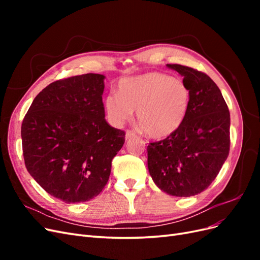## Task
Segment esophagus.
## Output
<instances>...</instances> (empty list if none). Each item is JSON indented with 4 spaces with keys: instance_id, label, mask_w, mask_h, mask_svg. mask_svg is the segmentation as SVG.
<instances>
[{
    "instance_id": "obj_1",
    "label": "esophagus",
    "mask_w": 260,
    "mask_h": 260,
    "mask_svg": "<svg viewBox=\"0 0 260 260\" xmlns=\"http://www.w3.org/2000/svg\"><path fill=\"white\" fill-rule=\"evenodd\" d=\"M137 135H136V132L135 131H132V130H127L125 131V139H131V138H135Z\"/></svg>"
}]
</instances>
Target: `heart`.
Returning a JSON list of instances; mask_svg holds the SVG:
<instances>
[{
    "label": "heart",
    "instance_id": "1",
    "mask_svg": "<svg viewBox=\"0 0 260 260\" xmlns=\"http://www.w3.org/2000/svg\"><path fill=\"white\" fill-rule=\"evenodd\" d=\"M192 93L180 78L149 72L122 78L117 94L105 99L106 113L114 123L129 119L137 109V121L148 137L165 139L176 133L185 120L191 105Z\"/></svg>",
    "mask_w": 260,
    "mask_h": 260
}]
</instances>
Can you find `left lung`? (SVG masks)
Returning a JSON list of instances; mask_svg holds the SVG:
<instances>
[{"mask_svg":"<svg viewBox=\"0 0 260 260\" xmlns=\"http://www.w3.org/2000/svg\"><path fill=\"white\" fill-rule=\"evenodd\" d=\"M192 93L187 116L174 135L147 146V167L161 191L179 198L203 192L230 151V112L217 84L194 68L168 64Z\"/></svg>","mask_w":260,"mask_h":260,"instance_id":"obj_1","label":"left lung"}]
</instances>
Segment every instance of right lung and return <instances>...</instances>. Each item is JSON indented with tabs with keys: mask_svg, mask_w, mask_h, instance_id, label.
Masks as SVG:
<instances>
[{
	"mask_svg": "<svg viewBox=\"0 0 260 260\" xmlns=\"http://www.w3.org/2000/svg\"><path fill=\"white\" fill-rule=\"evenodd\" d=\"M104 78L85 74L52 82L36 96L21 123L29 174L68 204L102 192L124 143V131L105 119Z\"/></svg>",
	"mask_w": 260,
	"mask_h": 260,
	"instance_id": "1",
	"label": "right lung"
}]
</instances>
